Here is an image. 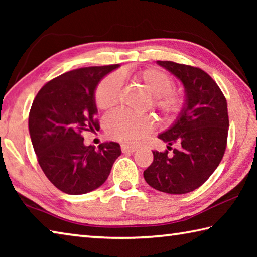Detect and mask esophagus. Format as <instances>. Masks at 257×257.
<instances>
[{"mask_svg":"<svg viewBox=\"0 0 257 257\" xmlns=\"http://www.w3.org/2000/svg\"><path fill=\"white\" fill-rule=\"evenodd\" d=\"M121 151H122L123 153H134V152L137 151V149L129 145H121Z\"/></svg>","mask_w":257,"mask_h":257,"instance_id":"esophagus-1","label":"esophagus"}]
</instances>
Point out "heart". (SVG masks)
<instances>
[{
    "instance_id": "1",
    "label": "heart",
    "mask_w": 257,
    "mask_h": 257,
    "mask_svg": "<svg viewBox=\"0 0 257 257\" xmlns=\"http://www.w3.org/2000/svg\"><path fill=\"white\" fill-rule=\"evenodd\" d=\"M134 79L152 96L151 107L160 113L164 121H171L179 114L184 99L172 92V78L159 69L149 68L137 72ZM121 79L111 75L99 82L95 92V103L99 110H110L116 105L120 96ZM104 129L108 137L129 145L142 142L152 130V121L147 116L130 115L124 112H113L104 120Z\"/></svg>"
}]
</instances>
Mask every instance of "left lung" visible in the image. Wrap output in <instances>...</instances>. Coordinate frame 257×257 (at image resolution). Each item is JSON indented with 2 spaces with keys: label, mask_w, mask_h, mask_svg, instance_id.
<instances>
[{
  "label": "left lung",
  "mask_w": 257,
  "mask_h": 257,
  "mask_svg": "<svg viewBox=\"0 0 257 257\" xmlns=\"http://www.w3.org/2000/svg\"><path fill=\"white\" fill-rule=\"evenodd\" d=\"M156 63L181 82L185 99L175 122L159 135L168 150L172 144L177 149L171 154L153 151V163L144 178L156 190L187 194L202 186L222 160L229 128L227 101L202 69L171 61Z\"/></svg>",
  "instance_id": "obj_1"
}]
</instances>
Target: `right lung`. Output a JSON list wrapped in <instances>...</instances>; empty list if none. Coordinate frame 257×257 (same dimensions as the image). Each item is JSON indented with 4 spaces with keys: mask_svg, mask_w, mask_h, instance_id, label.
<instances>
[{
    "mask_svg": "<svg viewBox=\"0 0 257 257\" xmlns=\"http://www.w3.org/2000/svg\"><path fill=\"white\" fill-rule=\"evenodd\" d=\"M120 64L80 68L47 82L35 97L28 129L38 163L56 188L69 195L101 187L121 155L115 142L98 149L84 144L82 133L99 129L95 92Z\"/></svg>",
    "mask_w": 257,
    "mask_h": 257,
    "instance_id": "obj_1",
    "label": "right lung"
}]
</instances>
